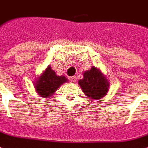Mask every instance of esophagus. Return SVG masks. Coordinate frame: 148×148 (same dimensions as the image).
I'll use <instances>...</instances> for the list:
<instances>
[{"mask_svg": "<svg viewBox=\"0 0 148 148\" xmlns=\"http://www.w3.org/2000/svg\"><path fill=\"white\" fill-rule=\"evenodd\" d=\"M69 81H70L71 83H75L76 82V78L75 76H73V77L69 78Z\"/></svg>", "mask_w": 148, "mask_h": 148, "instance_id": "obj_1", "label": "esophagus"}]
</instances>
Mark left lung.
Instances as JSON below:
<instances>
[{"label": "left lung", "instance_id": "left-lung-1", "mask_svg": "<svg viewBox=\"0 0 148 148\" xmlns=\"http://www.w3.org/2000/svg\"><path fill=\"white\" fill-rule=\"evenodd\" d=\"M83 78L78 81L82 92L87 97L92 99H100L107 94L110 89V82L96 66L83 73Z\"/></svg>", "mask_w": 148, "mask_h": 148}]
</instances>
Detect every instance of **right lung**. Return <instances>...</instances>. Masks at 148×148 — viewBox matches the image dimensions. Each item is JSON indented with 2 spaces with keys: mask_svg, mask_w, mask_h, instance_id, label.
<instances>
[{
  "mask_svg": "<svg viewBox=\"0 0 148 148\" xmlns=\"http://www.w3.org/2000/svg\"><path fill=\"white\" fill-rule=\"evenodd\" d=\"M66 82L68 79L66 76L57 75L51 66H49L34 82V86L39 97L49 98L53 96L56 90Z\"/></svg>",
  "mask_w": 148,
  "mask_h": 148,
  "instance_id": "right-lung-1",
  "label": "right lung"
}]
</instances>
